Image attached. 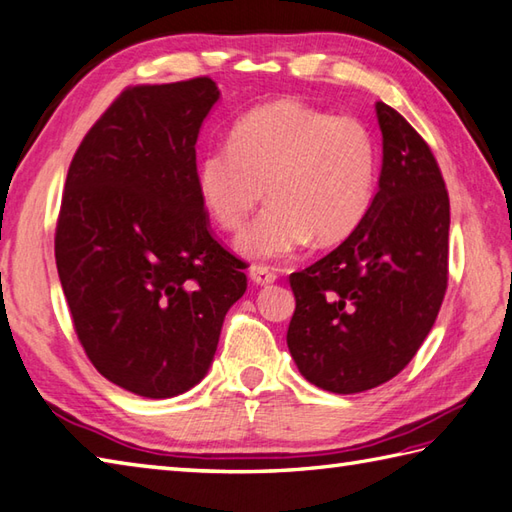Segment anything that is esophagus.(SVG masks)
<instances>
[{
    "instance_id": "34e87169",
    "label": "esophagus",
    "mask_w": 512,
    "mask_h": 512,
    "mask_svg": "<svg viewBox=\"0 0 512 512\" xmlns=\"http://www.w3.org/2000/svg\"><path fill=\"white\" fill-rule=\"evenodd\" d=\"M248 277L257 286H270V284H275V279H277V275L273 273V270H268L266 266H250L248 268Z\"/></svg>"
}]
</instances>
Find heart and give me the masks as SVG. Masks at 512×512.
Segmentation results:
<instances>
[{"label":"heart","instance_id":"obj_1","mask_svg":"<svg viewBox=\"0 0 512 512\" xmlns=\"http://www.w3.org/2000/svg\"><path fill=\"white\" fill-rule=\"evenodd\" d=\"M378 147L354 116H334L299 99H279L237 118L228 145L195 165V189L217 226L237 231L259 200L266 209L235 239L239 255L277 262L312 237H350L372 206Z\"/></svg>","mask_w":512,"mask_h":512}]
</instances>
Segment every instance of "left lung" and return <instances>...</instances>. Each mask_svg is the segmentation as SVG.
Segmentation results:
<instances>
[{"label": "left lung", "instance_id": "8db88e82", "mask_svg": "<svg viewBox=\"0 0 512 512\" xmlns=\"http://www.w3.org/2000/svg\"><path fill=\"white\" fill-rule=\"evenodd\" d=\"M383 169L363 222L301 273L288 350L301 376L332 394L387 383L427 339L449 281V193L429 145L376 103Z\"/></svg>", "mask_w": 512, "mask_h": 512}]
</instances>
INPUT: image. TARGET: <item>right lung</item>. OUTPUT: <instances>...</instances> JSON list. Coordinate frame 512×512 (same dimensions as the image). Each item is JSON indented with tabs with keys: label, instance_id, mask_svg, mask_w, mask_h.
Segmentation results:
<instances>
[{
	"label": "right lung",
	"instance_id": "1",
	"mask_svg": "<svg viewBox=\"0 0 512 512\" xmlns=\"http://www.w3.org/2000/svg\"><path fill=\"white\" fill-rule=\"evenodd\" d=\"M220 99L209 76L127 88L70 162L54 257L74 332L99 372L171 398L209 372L242 259L211 235L195 143Z\"/></svg>",
	"mask_w": 512,
	"mask_h": 512
}]
</instances>
